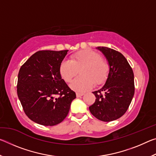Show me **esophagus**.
<instances>
[{
	"label": "esophagus",
	"instance_id": "obj_1",
	"mask_svg": "<svg viewBox=\"0 0 156 156\" xmlns=\"http://www.w3.org/2000/svg\"><path fill=\"white\" fill-rule=\"evenodd\" d=\"M84 95V93H76V97L77 98H79V97H81V96H83Z\"/></svg>",
	"mask_w": 156,
	"mask_h": 156
}]
</instances>
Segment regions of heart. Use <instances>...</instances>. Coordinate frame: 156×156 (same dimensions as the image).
<instances>
[{"mask_svg": "<svg viewBox=\"0 0 156 156\" xmlns=\"http://www.w3.org/2000/svg\"><path fill=\"white\" fill-rule=\"evenodd\" d=\"M109 64L98 53L91 49L81 50L73 54L71 60H62L59 67L60 74L66 83H69L78 74L70 87L77 92H84L92 88L95 84L100 85L107 80L109 73Z\"/></svg>", "mask_w": 156, "mask_h": 156, "instance_id": "heart-1", "label": "heart"}]
</instances>
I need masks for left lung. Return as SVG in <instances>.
Listing matches in <instances>:
<instances>
[{"label": "left lung", "mask_w": 156, "mask_h": 156, "mask_svg": "<svg viewBox=\"0 0 156 156\" xmlns=\"http://www.w3.org/2000/svg\"><path fill=\"white\" fill-rule=\"evenodd\" d=\"M97 49L107 58L110 69L105 85L93 92L96 101L89 107V111L97 119L111 122L118 119L127 111L135 91L134 75L121 53L106 47Z\"/></svg>", "instance_id": "left-lung-1"}]
</instances>
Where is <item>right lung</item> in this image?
<instances>
[{
    "instance_id": "1",
    "label": "right lung",
    "mask_w": 156,
    "mask_h": 156,
    "mask_svg": "<svg viewBox=\"0 0 156 156\" xmlns=\"http://www.w3.org/2000/svg\"><path fill=\"white\" fill-rule=\"evenodd\" d=\"M67 51H37L18 72V98L26 115L39 125L54 126L61 122L76 98L59 72L60 62Z\"/></svg>"
}]
</instances>
